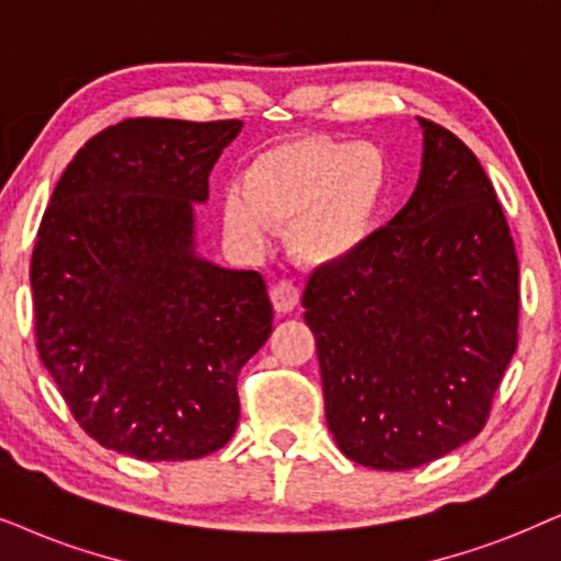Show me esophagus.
<instances>
[{
	"instance_id": "esophagus-1",
	"label": "esophagus",
	"mask_w": 561,
	"mask_h": 561,
	"mask_svg": "<svg viewBox=\"0 0 561 561\" xmlns=\"http://www.w3.org/2000/svg\"><path fill=\"white\" fill-rule=\"evenodd\" d=\"M268 295H272L276 313H293V310L297 308V302H300V289H297L295 282H289V279L276 282Z\"/></svg>"
}]
</instances>
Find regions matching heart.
Returning a JSON list of instances; mask_svg holds the SVG:
<instances>
[{
  "instance_id": "heart-1",
  "label": "heart",
  "mask_w": 561,
  "mask_h": 561,
  "mask_svg": "<svg viewBox=\"0 0 561 561\" xmlns=\"http://www.w3.org/2000/svg\"><path fill=\"white\" fill-rule=\"evenodd\" d=\"M382 196L380 154L359 141L289 139L251 162L243 188H230L228 230L261 245L268 225L287 228L293 256L310 266L350 259L365 243Z\"/></svg>"
}]
</instances>
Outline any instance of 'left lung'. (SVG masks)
<instances>
[{"mask_svg":"<svg viewBox=\"0 0 561 561\" xmlns=\"http://www.w3.org/2000/svg\"><path fill=\"white\" fill-rule=\"evenodd\" d=\"M420 126L407 207L302 295L331 435L378 471L477 437L517 346V253L492 181L456 134Z\"/></svg>","mask_w":561,"mask_h":561,"instance_id":"8db88e82","label":"left lung"}]
</instances>
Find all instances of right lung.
<instances>
[{"label":"right lung","mask_w":561,"mask_h":561,"mask_svg":"<svg viewBox=\"0 0 561 561\" xmlns=\"http://www.w3.org/2000/svg\"><path fill=\"white\" fill-rule=\"evenodd\" d=\"M243 122L126 118L56 183L31 261L35 346L92 439L139 460L222 448L272 333L259 272L194 251V204Z\"/></svg>","instance_id":"obj_1"}]
</instances>
